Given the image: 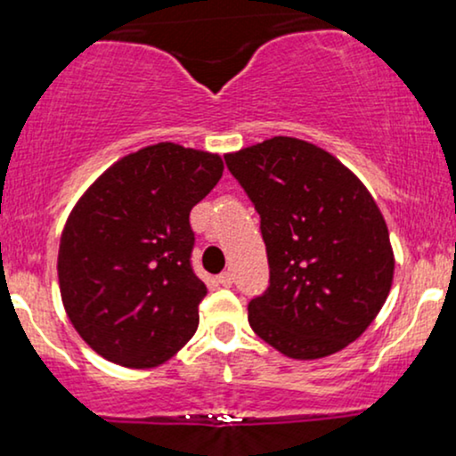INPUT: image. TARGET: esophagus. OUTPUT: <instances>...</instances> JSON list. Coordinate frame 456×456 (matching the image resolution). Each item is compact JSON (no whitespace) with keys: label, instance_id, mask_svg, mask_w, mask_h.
Instances as JSON below:
<instances>
[{"label":"esophagus","instance_id":"obj_1","mask_svg":"<svg viewBox=\"0 0 456 456\" xmlns=\"http://www.w3.org/2000/svg\"><path fill=\"white\" fill-rule=\"evenodd\" d=\"M216 282H218V285H221V287H232L233 276L229 274V272H223V274L216 279Z\"/></svg>","mask_w":456,"mask_h":456}]
</instances>
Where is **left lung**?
Listing matches in <instances>:
<instances>
[{
  "label": "left lung",
  "mask_w": 456,
  "mask_h": 456,
  "mask_svg": "<svg viewBox=\"0 0 456 456\" xmlns=\"http://www.w3.org/2000/svg\"><path fill=\"white\" fill-rule=\"evenodd\" d=\"M261 216L270 287L248 305L259 338L294 360L354 343L390 294L384 214L352 169L315 143L272 137L224 154Z\"/></svg>",
  "instance_id": "left-lung-1"
}]
</instances>
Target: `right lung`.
I'll return each instance as SVG.
<instances>
[{"label": "right lung", "instance_id": "add662e5", "mask_svg": "<svg viewBox=\"0 0 456 456\" xmlns=\"http://www.w3.org/2000/svg\"><path fill=\"white\" fill-rule=\"evenodd\" d=\"M223 169L218 154L162 141L122 156L78 197L57 276L72 328L102 358L154 369L197 332L208 287L191 268L188 214Z\"/></svg>", "mask_w": 456, "mask_h": 456}]
</instances>
